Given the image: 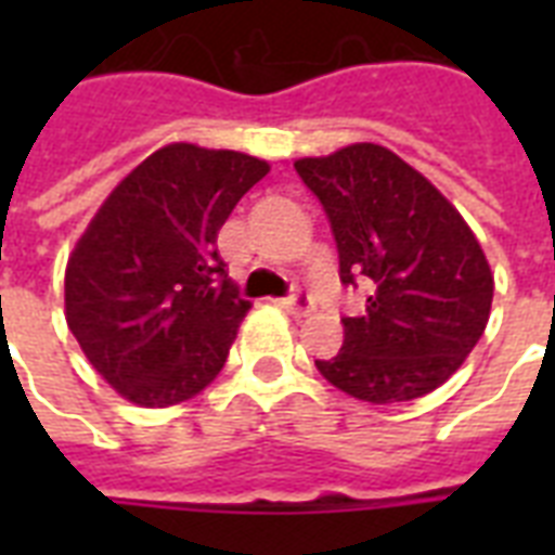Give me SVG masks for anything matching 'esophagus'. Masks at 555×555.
<instances>
[{
	"instance_id": "obj_1",
	"label": "esophagus",
	"mask_w": 555,
	"mask_h": 555,
	"mask_svg": "<svg viewBox=\"0 0 555 555\" xmlns=\"http://www.w3.org/2000/svg\"><path fill=\"white\" fill-rule=\"evenodd\" d=\"M282 308L287 313H294V317H308L313 311V299L308 294H302V291H294V294L282 299Z\"/></svg>"
}]
</instances>
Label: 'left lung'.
Here are the masks:
<instances>
[{"mask_svg": "<svg viewBox=\"0 0 555 555\" xmlns=\"http://www.w3.org/2000/svg\"><path fill=\"white\" fill-rule=\"evenodd\" d=\"M294 169L328 216L343 285L369 287L363 311L343 317V348L317 360L322 377L377 405L443 386L490 320L492 273L469 224L377 143Z\"/></svg>", "mask_w": 555, "mask_h": 555, "instance_id": "8db88e82", "label": "left lung"}]
</instances>
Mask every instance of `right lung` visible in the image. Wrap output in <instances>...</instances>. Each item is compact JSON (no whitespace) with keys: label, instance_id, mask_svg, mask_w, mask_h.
<instances>
[{"label":"right lung","instance_id":"right-lung-1","mask_svg":"<svg viewBox=\"0 0 555 555\" xmlns=\"http://www.w3.org/2000/svg\"><path fill=\"white\" fill-rule=\"evenodd\" d=\"M268 164L169 143L112 190L65 268V322L108 386L146 409L198 395L224 369L250 302L216 238Z\"/></svg>","mask_w":555,"mask_h":555}]
</instances>
